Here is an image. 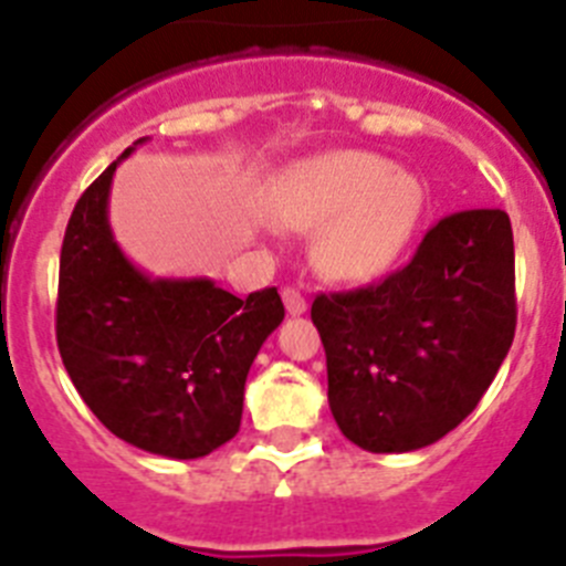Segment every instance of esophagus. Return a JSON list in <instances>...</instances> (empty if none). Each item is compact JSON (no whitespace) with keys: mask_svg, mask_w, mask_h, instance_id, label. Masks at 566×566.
<instances>
[{"mask_svg":"<svg viewBox=\"0 0 566 566\" xmlns=\"http://www.w3.org/2000/svg\"><path fill=\"white\" fill-rule=\"evenodd\" d=\"M283 303H286V312L289 314H303L308 308L306 297H303V294H300L294 286L283 289Z\"/></svg>","mask_w":566,"mask_h":566,"instance_id":"obj_1","label":"esophagus"}]
</instances>
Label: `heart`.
<instances>
[{
  "instance_id": "b5f03b06",
  "label": "heart",
  "mask_w": 566,
  "mask_h": 566,
  "mask_svg": "<svg viewBox=\"0 0 566 566\" xmlns=\"http://www.w3.org/2000/svg\"><path fill=\"white\" fill-rule=\"evenodd\" d=\"M424 189L371 153H339L297 169L280 218L319 234L317 258L339 280L382 274L405 252L422 218Z\"/></svg>"
}]
</instances>
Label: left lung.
<instances>
[{"instance_id":"1","label":"left lung","mask_w":566,"mask_h":566,"mask_svg":"<svg viewBox=\"0 0 566 566\" xmlns=\"http://www.w3.org/2000/svg\"><path fill=\"white\" fill-rule=\"evenodd\" d=\"M345 439L408 453L479 405L516 334V254L502 209L433 223L402 269L312 303Z\"/></svg>"}]
</instances>
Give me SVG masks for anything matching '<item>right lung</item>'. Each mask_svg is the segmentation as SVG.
<instances>
[{"instance_id": "obj_1", "label": "right lung", "mask_w": 566, "mask_h": 566, "mask_svg": "<svg viewBox=\"0 0 566 566\" xmlns=\"http://www.w3.org/2000/svg\"><path fill=\"white\" fill-rule=\"evenodd\" d=\"M118 161L84 189L67 221L59 354L109 433L158 457H207L238 433L247 374L286 308L274 286L240 300L207 277L153 280L138 272L107 221Z\"/></svg>"}]
</instances>
